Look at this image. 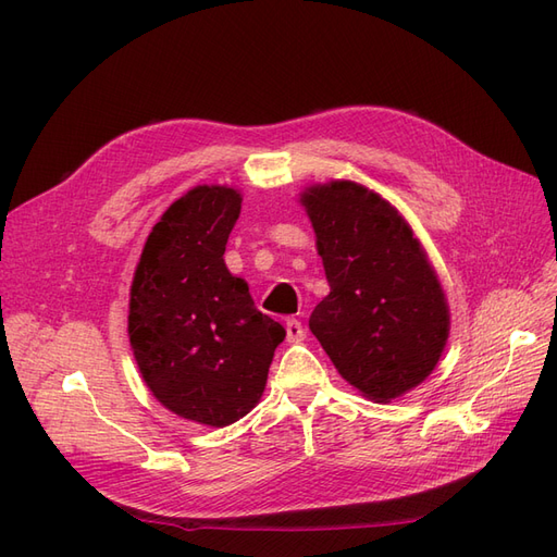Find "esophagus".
<instances>
[{"mask_svg":"<svg viewBox=\"0 0 557 557\" xmlns=\"http://www.w3.org/2000/svg\"><path fill=\"white\" fill-rule=\"evenodd\" d=\"M285 339H288L290 344H299V342H305L307 339V330H305V325L299 323V320H288V323H285Z\"/></svg>","mask_w":557,"mask_h":557,"instance_id":"1","label":"esophagus"}]
</instances>
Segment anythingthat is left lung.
Here are the masks:
<instances>
[{"label": "left lung", "instance_id": "left-lung-1", "mask_svg": "<svg viewBox=\"0 0 557 557\" xmlns=\"http://www.w3.org/2000/svg\"><path fill=\"white\" fill-rule=\"evenodd\" d=\"M330 295L309 327L346 383L376 404L411 393L440 362L450 309L428 250L391 201L332 178L299 193Z\"/></svg>", "mask_w": 557, "mask_h": 557}]
</instances>
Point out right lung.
Returning a JSON list of instances; mask_svg holds the SVG:
<instances>
[{
    "instance_id": "1",
    "label": "right lung",
    "mask_w": 557,
    "mask_h": 557,
    "mask_svg": "<svg viewBox=\"0 0 557 557\" xmlns=\"http://www.w3.org/2000/svg\"><path fill=\"white\" fill-rule=\"evenodd\" d=\"M244 195L195 185L150 230L129 285L127 336L148 391L183 420L225 428L260 404L285 330L223 260Z\"/></svg>"
}]
</instances>
